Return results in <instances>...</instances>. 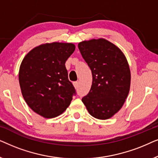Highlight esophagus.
I'll return each mask as SVG.
<instances>
[{
	"mask_svg": "<svg viewBox=\"0 0 158 158\" xmlns=\"http://www.w3.org/2000/svg\"><path fill=\"white\" fill-rule=\"evenodd\" d=\"M73 85H74L75 88H78V86H79V81L74 82V83H73Z\"/></svg>",
	"mask_w": 158,
	"mask_h": 158,
	"instance_id": "1",
	"label": "esophagus"
}]
</instances>
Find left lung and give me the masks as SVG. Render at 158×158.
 Returning <instances> with one entry per match:
<instances>
[{
    "label": "left lung",
    "instance_id": "left-lung-1",
    "mask_svg": "<svg viewBox=\"0 0 158 158\" xmlns=\"http://www.w3.org/2000/svg\"><path fill=\"white\" fill-rule=\"evenodd\" d=\"M78 48L93 77L90 91L82 101L92 116L108 119L119 111L128 96L131 74L126 57L103 39L80 42Z\"/></svg>",
    "mask_w": 158,
    "mask_h": 158
}]
</instances>
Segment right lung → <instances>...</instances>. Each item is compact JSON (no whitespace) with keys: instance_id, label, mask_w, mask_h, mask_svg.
Returning <instances> with one entry per match:
<instances>
[{"instance_id":"add662e5","label":"right lung","mask_w":158,"mask_h":158,"mask_svg":"<svg viewBox=\"0 0 158 158\" xmlns=\"http://www.w3.org/2000/svg\"><path fill=\"white\" fill-rule=\"evenodd\" d=\"M75 49L71 43L42 44L30 51L21 62L19 79L23 97L43 117L60 115L76 95L65 68Z\"/></svg>"}]
</instances>
